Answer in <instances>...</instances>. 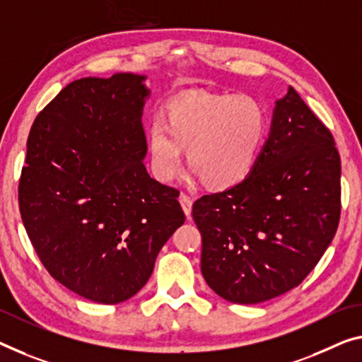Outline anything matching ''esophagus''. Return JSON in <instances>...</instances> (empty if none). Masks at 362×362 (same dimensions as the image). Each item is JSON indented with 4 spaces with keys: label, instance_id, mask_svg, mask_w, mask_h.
I'll use <instances>...</instances> for the list:
<instances>
[{
    "label": "esophagus",
    "instance_id": "obj_1",
    "mask_svg": "<svg viewBox=\"0 0 362 362\" xmlns=\"http://www.w3.org/2000/svg\"><path fill=\"white\" fill-rule=\"evenodd\" d=\"M180 202L182 205V210H185V214L189 216L191 215V210H192V199L186 196V194H181L180 196Z\"/></svg>",
    "mask_w": 362,
    "mask_h": 362
}]
</instances>
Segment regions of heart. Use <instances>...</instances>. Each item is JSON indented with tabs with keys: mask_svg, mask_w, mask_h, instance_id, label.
Returning <instances> with one entry per match:
<instances>
[{
	"mask_svg": "<svg viewBox=\"0 0 362 362\" xmlns=\"http://www.w3.org/2000/svg\"><path fill=\"white\" fill-rule=\"evenodd\" d=\"M269 115L251 95L197 93L170 100L148 127L150 168L158 181L180 173L182 148L205 185L228 189L252 173L262 153Z\"/></svg>",
	"mask_w": 362,
	"mask_h": 362,
	"instance_id": "obj_1",
	"label": "heart"
}]
</instances>
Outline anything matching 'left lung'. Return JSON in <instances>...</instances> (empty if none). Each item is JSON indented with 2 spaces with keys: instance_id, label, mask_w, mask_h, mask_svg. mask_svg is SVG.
<instances>
[{
  "instance_id": "1",
  "label": "left lung",
  "mask_w": 362,
  "mask_h": 362,
  "mask_svg": "<svg viewBox=\"0 0 362 362\" xmlns=\"http://www.w3.org/2000/svg\"><path fill=\"white\" fill-rule=\"evenodd\" d=\"M341 162L329 127L290 87L246 180L192 205L200 270L226 301L257 304L293 290L335 236Z\"/></svg>"
}]
</instances>
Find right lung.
<instances>
[{
  "label": "right lung",
  "mask_w": 362,
  "mask_h": 362,
  "mask_svg": "<svg viewBox=\"0 0 362 362\" xmlns=\"http://www.w3.org/2000/svg\"><path fill=\"white\" fill-rule=\"evenodd\" d=\"M144 76L84 77L33 121L19 210L43 267L79 296L123 303L152 275L185 223L180 191L155 181L144 157Z\"/></svg>",
  "instance_id": "obj_1"
}]
</instances>
